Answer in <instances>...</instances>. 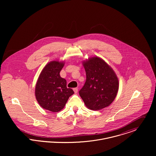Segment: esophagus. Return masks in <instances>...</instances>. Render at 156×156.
Here are the masks:
<instances>
[{
    "label": "esophagus",
    "instance_id": "esophagus-1",
    "mask_svg": "<svg viewBox=\"0 0 156 156\" xmlns=\"http://www.w3.org/2000/svg\"><path fill=\"white\" fill-rule=\"evenodd\" d=\"M73 90H74V92L75 93H77V92H78V88H75L73 89Z\"/></svg>",
    "mask_w": 156,
    "mask_h": 156
}]
</instances>
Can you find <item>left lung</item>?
Segmentation results:
<instances>
[{
    "label": "left lung",
    "mask_w": 156,
    "mask_h": 156,
    "mask_svg": "<svg viewBox=\"0 0 156 156\" xmlns=\"http://www.w3.org/2000/svg\"><path fill=\"white\" fill-rule=\"evenodd\" d=\"M83 66L87 80L79 95L85 105L92 111H99L109 106L119 89L115 73L104 60L97 56L83 61Z\"/></svg>",
    "instance_id": "obj_1"
}]
</instances>
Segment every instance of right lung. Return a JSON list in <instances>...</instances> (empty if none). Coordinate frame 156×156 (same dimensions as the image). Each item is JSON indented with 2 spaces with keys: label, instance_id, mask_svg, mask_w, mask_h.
Here are the masks:
<instances>
[{
  "label": "right lung",
  "instance_id": "right-lung-1",
  "mask_svg": "<svg viewBox=\"0 0 156 156\" xmlns=\"http://www.w3.org/2000/svg\"><path fill=\"white\" fill-rule=\"evenodd\" d=\"M64 66V62H50L43 69L36 84L35 94L38 103L52 112L61 111L74 94L73 89L67 88L66 80L60 76Z\"/></svg>",
  "mask_w": 156,
  "mask_h": 156
}]
</instances>
